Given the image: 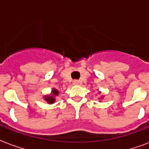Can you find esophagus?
Listing matches in <instances>:
<instances>
[{"label": "esophagus", "mask_w": 149, "mask_h": 149, "mask_svg": "<svg viewBox=\"0 0 149 149\" xmlns=\"http://www.w3.org/2000/svg\"><path fill=\"white\" fill-rule=\"evenodd\" d=\"M79 83V80H74L73 81V84H75V85H78Z\"/></svg>", "instance_id": "34e87169"}]
</instances>
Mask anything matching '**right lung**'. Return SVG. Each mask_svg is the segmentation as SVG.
Listing matches in <instances>:
<instances>
[{"instance_id": "add662e5", "label": "right lung", "mask_w": 149, "mask_h": 149, "mask_svg": "<svg viewBox=\"0 0 149 149\" xmlns=\"http://www.w3.org/2000/svg\"><path fill=\"white\" fill-rule=\"evenodd\" d=\"M52 93H53V95L52 96H46L45 97V100H46L47 102L48 103H54L55 102V96H57L58 94V92L57 90H53V91H52Z\"/></svg>"}]
</instances>
